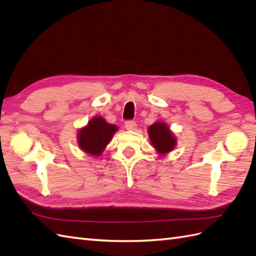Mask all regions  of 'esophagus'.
<instances>
[{"label": "esophagus", "mask_w": 256, "mask_h": 256, "mask_svg": "<svg viewBox=\"0 0 256 256\" xmlns=\"http://www.w3.org/2000/svg\"><path fill=\"white\" fill-rule=\"evenodd\" d=\"M125 127H126L127 130L134 131V130L136 129V122H134V120H127V122H125Z\"/></svg>", "instance_id": "esophagus-1"}]
</instances>
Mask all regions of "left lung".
<instances>
[{"instance_id": "8db88e82", "label": "left lung", "mask_w": 256, "mask_h": 256, "mask_svg": "<svg viewBox=\"0 0 256 256\" xmlns=\"http://www.w3.org/2000/svg\"><path fill=\"white\" fill-rule=\"evenodd\" d=\"M152 145L156 152L164 156L172 152L177 144V138L164 122H154L147 129Z\"/></svg>"}]
</instances>
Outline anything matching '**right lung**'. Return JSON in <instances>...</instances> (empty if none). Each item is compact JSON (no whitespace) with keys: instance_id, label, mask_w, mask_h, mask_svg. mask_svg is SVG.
I'll use <instances>...</instances> for the list:
<instances>
[{"instance_id":"1","label":"right lung","mask_w":256,"mask_h":256,"mask_svg":"<svg viewBox=\"0 0 256 256\" xmlns=\"http://www.w3.org/2000/svg\"><path fill=\"white\" fill-rule=\"evenodd\" d=\"M118 127L108 122L102 116L92 118L86 126L78 130V145L80 150L90 156L99 157L110 143Z\"/></svg>"}]
</instances>
